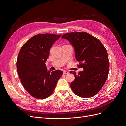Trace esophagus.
<instances>
[{
	"label": "esophagus",
	"mask_w": 126,
	"mask_h": 126,
	"mask_svg": "<svg viewBox=\"0 0 126 126\" xmlns=\"http://www.w3.org/2000/svg\"><path fill=\"white\" fill-rule=\"evenodd\" d=\"M63 74H64V75H67V74H69V72H67V71H63Z\"/></svg>",
	"instance_id": "1"
}]
</instances>
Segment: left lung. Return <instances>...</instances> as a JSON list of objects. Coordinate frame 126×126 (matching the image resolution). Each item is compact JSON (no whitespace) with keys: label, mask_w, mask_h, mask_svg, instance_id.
<instances>
[{"label":"left lung","mask_w":126,"mask_h":126,"mask_svg":"<svg viewBox=\"0 0 126 126\" xmlns=\"http://www.w3.org/2000/svg\"><path fill=\"white\" fill-rule=\"evenodd\" d=\"M62 39L69 41L74 48L76 59L83 70L77 74L70 87L77 96L90 98L96 95L107 78L109 63L106 49L101 41L85 32L64 34Z\"/></svg>","instance_id":"left-lung-1"}]
</instances>
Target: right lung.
<instances>
[{
    "mask_svg": "<svg viewBox=\"0 0 126 126\" xmlns=\"http://www.w3.org/2000/svg\"><path fill=\"white\" fill-rule=\"evenodd\" d=\"M62 35L38 34L22 46L17 60V69L22 86L34 98L44 99L54 92L63 72L48 70L45 63L50 49Z\"/></svg>",
    "mask_w": 126,
    "mask_h": 126,
    "instance_id": "1",
    "label": "right lung"
}]
</instances>
